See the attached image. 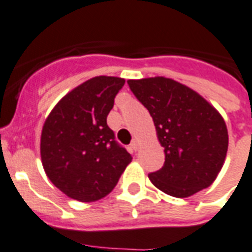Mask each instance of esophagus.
I'll list each match as a JSON object with an SVG mask.
<instances>
[{"label": "esophagus", "instance_id": "esophagus-1", "mask_svg": "<svg viewBox=\"0 0 252 252\" xmlns=\"http://www.w3.org/2000/svg\"><path fill=\"white\" fill-rule=\"evenodd\" d=\"M130 147H132L134 151L138 150V147H140V142H138V140H137V138H133L132 142H130Z\"/></svg>", "mask_w": 252, "mask_h": 252}]
</instances>
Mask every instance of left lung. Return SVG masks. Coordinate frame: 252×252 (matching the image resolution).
Here are the masks:
<instances>
[{
	"label": "left lung",
	"mask_w": 252,
	"mask_h": 252,
	"mask_svg": "<svg viewBox=\"0 0 252 252\" xmlns=\"http://www.w3.org/2000/svg\"><path fill=\"white\" fill-rule=\"evenodd\" d=\"M128 85L150 112L164 147V165L149 175L153 185L176 198L208 188L228 151V129L220 112L191 88L168 77L128 80Z\"/></svg>",
	"instance_id": "8db88e82"
}]
</instances>
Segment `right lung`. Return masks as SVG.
Returning <instances> with one entry per match:
<instances>
[{
	"label": "right lung",
	"instance_id": "1",
	"mask_svg": "<svg viewBox=\"0 0 252 252\" xmlns=\"http://www.w3.org/2000/svg\"><path fill=\"white\" fill-rule=\"evenodd\" d=\"M122 77L95 76L54 106L41 132V161L49 180L79 202L102 199L115 188L132 157L107 126Z\"/></svg>",
	"mask_w": 252,
	"mask_h": 252
}]
</instances>
